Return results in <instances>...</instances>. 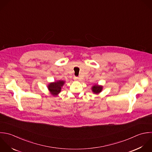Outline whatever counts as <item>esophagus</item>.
Segmentation results:
<instances>
[{"label": "esophagus", "mask_w": 152, "mask_h": 152, "mask_svg": "<svg viewBox=\"0 0 152 152\" xmlns=\"http://www.w3.org/2000/svg\"><path fill=\"white\" fill-rule=\"evenodd\" d=\"M74 80H75V81H79V78L78 77L75 76V77H74Z\"/></svg>", "instance_id": "esophagus-1"}]
</instances>
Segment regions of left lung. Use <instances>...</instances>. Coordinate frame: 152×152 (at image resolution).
Returning a JSON list of instances; mask_svg holds the SVG:
<instances>
[{
  "label": "left lung",
  "instance_id": "obj_1",
  "mask_svg": "<svg viewBox=\"0 0 152 152\" xmlns=\"http://www.w3.org/2000/svg\"><path fill=\"white\" fill-rule=\"evenodd\" d=\"M102 89L103 86L102 85H99L98 84H95L91 88L92 91L95 94H99V93H101L102 91Z\"/></svg>",
  "mask_w": 152,
  "mask_h": 152
}]
</instances>
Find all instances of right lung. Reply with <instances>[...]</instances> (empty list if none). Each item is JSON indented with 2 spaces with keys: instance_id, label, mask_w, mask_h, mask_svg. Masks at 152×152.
<instances>
[{
  "instance_id": "right-lung-1",
  "label": "right lung",
  "mask_w": 152,
  "mask_h": 152,
  "mask_svg": "<svg viewBox=\"0 0 152 152\" xmlns=\"http://www.w3.org/2000/svg\"><path fill=\"white\" fill-rule=\"evenodd\" d=\"M65 81L64 80H57L54 82H50L48 86V89L51 94L54 96H57L58 94L60 93L61 88L63 86Z\"/></svg>"
}]
</instances>
